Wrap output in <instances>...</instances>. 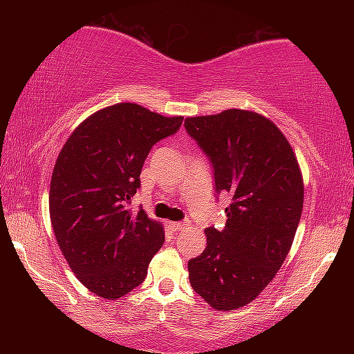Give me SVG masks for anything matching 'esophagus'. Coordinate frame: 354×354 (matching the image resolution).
I'll return each mask as SVG.
<instances>
[{"instance_id":"obj_1","label":"esophagus","mask_w":354,"mask_h":354,"mask_svg":"<svg viewBox=\"0 0 354 354\" xmlns=\"http://www.w3.org/2000/svg\"><path fill=\"white\" fill-rule=\"evenodd\" d=\"M169 227H171L172 232H178V230H183L187 227L185 222H169Z\"/></svg>"}]
</instances>
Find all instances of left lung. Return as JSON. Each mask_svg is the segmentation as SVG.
Returning <instances> with one entry per match:
<instances>
[{"mask_svg": "<svg viewBox=\"0 0 354 354\" xmlns=\"http://www.w3.org/2000/svg\"><path fill=\"white\" fill-rule=\"evenodd\" d=\"M185 129L211 159L225 192L224 230H205L206 248L188 261L195 292L217 311L253 301L282 268L303 211L297 154L272 120L246 109L187 118Z\"/></svg>", "mask_w": 354, "mask_h": 354, "instance_id": "1", "label": "left lung"}]
</instances>
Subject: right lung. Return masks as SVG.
Returning a JSON list of instances; mask_svg holds the SVG:
<instances>
[{"mask_svg":"<svg viewBox=\"0 0 354 354\" xmlns=\"http://www.w3.org/2000/svg\"><path fill=\"white\" fill-rule=\"evenodd\" d=\"M182 115L135 103L96 111L75 127L53 169L50 217L72 272L90 292L118 299L138 287L164 243L161 222L129 200L149 149L180 129Z\"/></svg>","mask_w":354,"mask_h":354,"instance_id":"right-lung-1","label":"right lung"}]
</instances>
